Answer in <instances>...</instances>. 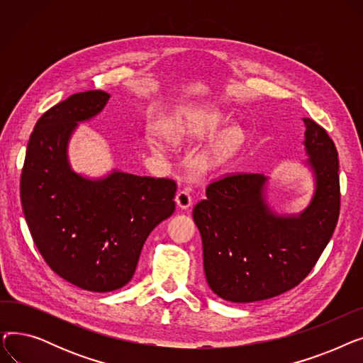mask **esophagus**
Here are the masks:
<instances>
[{
    "label": "esophagus",
    "mask_w": 363,
    "mask_h": 363,
    "mask_svg": "<svg viewBox=\"0 0 363 363\" xmlns=\"http://www.w3.org/2000/svg\"><path fill=\"white\" fill-rule=\"evenodd\" d=\"M175 201L179 208H188L193 204V197H191V194H189L188 189H179V191L177 193Z\"/></svg>",
    "instance_id": "34e87169"
}]
</instances>
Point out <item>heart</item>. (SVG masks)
Returning a JSON list of instances; mask_svg holds the SVG:
<instances>
[{
    "instance_id": "heart-1",
    "label": "heart",
    "mask_w": 363,
    "mask_h": 363,
    "mask_svg": "<svg viewBox=\"0 0 363 363\" xmlns=\"http://www.w3.org/2000/svg\"><path fill=\"white\" fill-rule=\"evenodd\" d=\"M220 123V116L218 113L213 111H207V113H200L197 116H193L191 119H188L182 122L177 130H175V137L178 140H197L206 137L207 133L213 132ZM241 141V133L238 129L231 128L222 132L219 138L201 152V156L197 160V164L201 170H213L222 166L228 159L233 156V152L238 147ZM148 145L150 148L160 155L162 152V145L160 143L150 137L148 138Z\"/></svg>"
}]
</instances>
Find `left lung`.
<instances>
[{
    "label": "left lung",
    "mask_w": 363,
    "mask_h": 363,
    "mask_svg": "<svg viewBox=\"0 0 363 363\" xmlns=\"http://www.w3.org/2000/svg\"><path fill=\"white\" fill-rule=\"evenodd\" d=\"M304 150L315 177L311 204L298 215H277L264 199L268 178L226 175L208 184L196 204L204 274L220 298L252 303L294 289L313 269L340 215L338 152L327 130L303 119Z\"/></svg>",
    "instance_id": "left-lung-1"
}]
</instances>
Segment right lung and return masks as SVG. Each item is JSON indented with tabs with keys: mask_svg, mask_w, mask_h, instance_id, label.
Listing matches in <instances>:
<instances>
[{
	"mask_svg": "<svg viewBox=\"0 0 363 363\" xmlns=\"http://www.w3.org/2000/svg\"><path fill=\"white\" fill-rule=\"evenodd\" d=\"M108 99L100 89L79 92L45 111L29 138L21 177L36 249L57 275L94 293L126 285L150 233L175 212V181L119 170L89 179L72 170V132Z\"/></svg>",
	"mask_w": 363,
	"mask_h": 363,
	"instance_id": "right-lung-1",
	"label": "right lung"
}]
</instances>
